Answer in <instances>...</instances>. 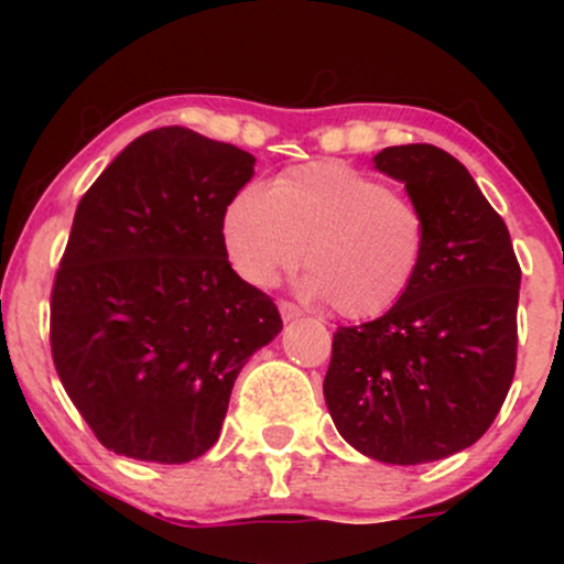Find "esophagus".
Here are the masks:
<instances>
[{
    "label": "esophagus",
    "mask_w": 564,
    "mask_h": 564,
    "mask_svg": "<svg viewBox=\"0 0 564 564\" xmlns=\"http://www.w3.org/2000/svg\"><path fill=\"white\" fill-rule=\"evenodd\" d=\"M278 310H281V318L283 321H294V318H300L302 315V307H296L294 302H278Z\"/></svg>",
    "instance_id": "esophagus-1"
}]
</instances>
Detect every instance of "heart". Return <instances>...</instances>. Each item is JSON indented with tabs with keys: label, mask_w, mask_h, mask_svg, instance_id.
Listing matches in <instances>:
<instances>
[{
	"label": "heart",
	"mask_w": 564,
	"mask_h": 564,
	"mask_svg": "<svg viewBox=\"0 0 564 564\" xmlns=\"http://www.w3.org/2000/svg\"><path fill=\"white\" fill-rule=\"evenodd\" d=\"M223 241L236 273L262 289L302 257L310 294L364 321L392 310L416 281L426 217L381 180L315 161L281 172L268 191L241 187L225 206Z\"/></svg>",
	"instance_id": "heart-1"
}]
</instances>
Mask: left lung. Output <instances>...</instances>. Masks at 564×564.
I'll return each instance as SVG.
<instances>
[{
	"mask_svg": "<svg viewBox=\"0 0 564 564\" xmlns=\"http://www.w3.org/2000/svg\"><path fill=\"white\" fill-rule=\"evenodd\" d=\"M426 217V251L405 296L377 321L339 326L323 379L355 451L426 464L469 448L501 411L517 366L520 262L467 166L413 142L373 156Z\"/></svg>",
	"mask_w": 564,
	"mask_h": 564,
	"instance_id": "1",
	"label": "left lung"
}]
</instances>
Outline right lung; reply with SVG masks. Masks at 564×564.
Masks as SVG:
<instances>
[{
	"label": "right lung",
	"mask_w": 564,
	"mask_h": 564,
	"mask_svg": "<svg viewBox=\"0 0 564 564\" xmlns=\"http://www.w3.org/2000/svg\"><path fill=\"white\" fill-rule=\"evenodd\" d=\"M254 156L185 127L140 134L84 193L50 302L70 403L108 451L185 464L217 443L281 313L230 268L228 200Z\"/></svg>",
	"instance_id": "obj_1"
}]
</instances>
